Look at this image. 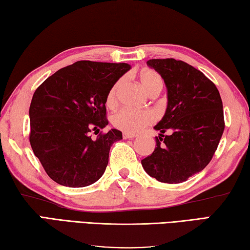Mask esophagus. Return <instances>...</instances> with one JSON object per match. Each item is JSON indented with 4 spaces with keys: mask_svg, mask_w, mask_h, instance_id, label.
Instances as JSON below:
<instances>
[{
    "mask_svg": "<svg viewBox=\"0 0 250 250\" xmlns=\"http://www.w3.org/2000/svg\"><path fill=\"white\" fill-rule=\"evenodd\" d=\"M135 137H136V135H134V134L123 133V138H124V139H134Z\"/></svg>",
    "mask_w": 250,
    "mask_h": 250,
    "instance_id": "1",
    "label": "esophagus"
}]
</instances>
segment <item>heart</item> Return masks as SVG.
Segmentation results:
<instances>
[{
    "label": "heart",
    "instance_id": "b5f03b06",
    "mask_svg": "<svg viewBox=\"0 0 250 250\" xmlns=\"http://www.w3.org/2000/svg\"><path fill=\"white\" fill-rule=\"evenodd\" d=\"M141 83L145 91L149 92L152 87L157 84H163L161 79L158 74L154 71H145L141 74ZM121 81L116 82L106 95V105L112 107L116 103V94ZM155 114L150 111H137L132 108H122L120 111L113 114L112 124L115 128L121 129L123 132L128 134H137L143 130L146 126L152 124L155 122Z\"/></svg>",
    "mask_w": 250,
    "mask_h": 250
}]
</instances>
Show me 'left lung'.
<instances>
[{
    "label": "left lung",
    "mask_w": 250,
    "mask_h": 250,
    "mask_svg": "<svg viewBox=\"0 0 250 250\" xmlns=\"http://www.w3.org/2000/svg\"><path fill=\"white\" fill-rule=\"evenodd\" d=\"M147 64L164 79L168 102L154 127L160 133L157 147L142 160L143 168L160 182H185L207 167L221 141L225 124L220 92L181 60L150 59Z\"/></svg>",
    "instance_id": "left-lung-1"
}]
</instances>
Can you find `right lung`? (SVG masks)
<instances>
[{"label": "right lung", "mask_w": 250, "mask_h": 250, "mask_svg": "<svg viewBox=\"0 0 250 250\" xmlns=\"http://www.w3.org/2000/svg\"><path fill=\"white\" fill-rule=\"evenodd\" d=\"M128 63L81 60L58 70L35 91L29 106V142L35 156L52 180L69 188L92 185L103 176L112 145L123 139L103 129L106 95Z\"/></svg>", "instance_id": "1"}]
</instances>
